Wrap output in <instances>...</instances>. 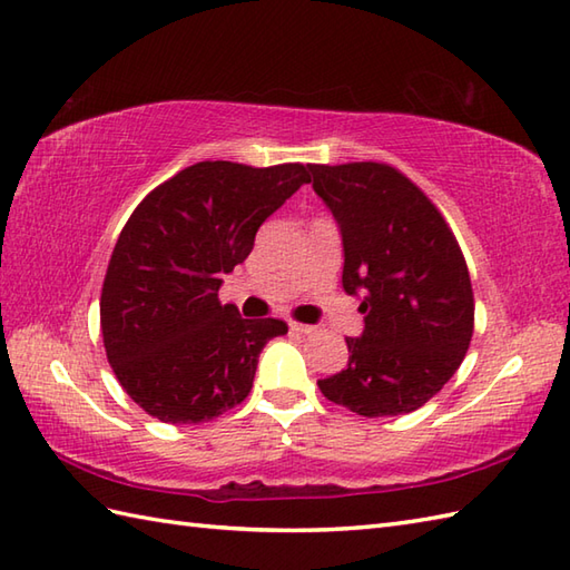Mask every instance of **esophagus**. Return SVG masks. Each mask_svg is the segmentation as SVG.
<instances>
[{
  "label": "esophagus",
  "mask_w": 570,
  "mask_h": 570,
  "mask_svg": "<svg viewBox=\"0 0 570 570\" xmlns=\"http://www.w3.org/2000/svg\"><path fill=\"white\" fill-rule=\"evenodd\" d=\"M288 328H292L294 333L298 335H311L316 333V325H306V323H288Z\"/></svg>",
  "instance_id": "obj_1"
}]
</instances>
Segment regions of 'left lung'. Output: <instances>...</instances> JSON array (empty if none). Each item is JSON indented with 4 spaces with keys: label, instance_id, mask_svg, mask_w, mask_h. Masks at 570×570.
Returning <instances> with one entry per match:
<instances>
[{
    "label": "left lung",
    "instance_id": "8db88e82",
    "mask_svg": "<svg viewBox=\"0 0 570 570\" xmlns=\"http://www.w3.org/2000/svg\"><path fill=\"white\" fill-rule=\"evenodd\" d=\"M313 190L343 239V288L365 328L345 337L347 367L321 392L360 416L416 411L463 362L475 304L458 242L435 205L374 161L311 166Z\"/></svg>",
    "mask_w": 570,
    "mask_h": 570
}]
</instances>
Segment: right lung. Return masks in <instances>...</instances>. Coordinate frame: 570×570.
Returning a JSON list of instances; mask_svg holds the SVG:
<instances>
[{"mask_svg":"<svg viewBox=\"0 0 570 570\" xmlns=\"http://www.w3.org/2000/svg\"><path fill=\"white\" fill-rule=\"evenodd\" d=\"M308 168L200 161L131 213L105 274L100 325L119 384L149 416L200 423L245 402L259 353L288 325L242 318L217 292Z\"/></svg>","mask_w":570,"mask_h":570,"instance_id":"add662e5","label":"right lung"}]
</instances>
